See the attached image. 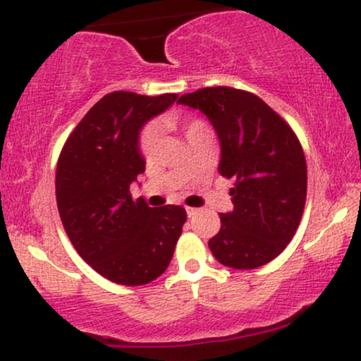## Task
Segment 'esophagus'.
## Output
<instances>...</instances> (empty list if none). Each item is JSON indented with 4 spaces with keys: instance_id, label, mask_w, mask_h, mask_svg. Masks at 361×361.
Instances as JSON below:
<instances>
[{
    "instance_id": "esophagus-1",
    "label": "esophagus",
    "mask_w": 361,
    "mask_h": 361,
    "mask_svg": "<svg viewBox=\"0 0 361 361\" xmlns=\"http://www.w3.org/2000/svg\"><path fill=\"white\" fill-rule=\"evenodd\" d=\"M198 212V209H192V207H186V214H188V217H193L195 214Z\"/></svg>"
}]
</instances>
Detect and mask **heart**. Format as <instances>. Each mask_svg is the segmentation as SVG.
Returning a JSON list of instances; mask_svg holds the SVG:
<instances>
[{
    "instance_id": "obj_1",
    "label": "heart",
    "mask_w": 361,
    "mask_h": 361,
    "mask_svg": "<svg viewBox=\"0 0 361 361\" xmlns=\"http://www.w3.org/2000/svg\"><path fill=\"white\" fill-rule=\"evenodd\" d=\"M161 123H163L164 127L181 126L186 139L192 137V135L197 134V132L205 130L207 128L204 123L200 122V120H188V122L180 123V120H178L175 115H168V117H164L163 120H161ZM157 142H159V135H157V132L154 130V128H147V130L144 132L142 139H140V151H142V154L146 156V159H152V157L156 156Z\"/></svg>"
}]
</instances>
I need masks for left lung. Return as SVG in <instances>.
I'll use <instances>...</instances> for the list:
<instances>
[{"mask_svg": "<svg viewBox=\"0 0 361 361\" xmlns=\"http://www.w3.org/2000/svg\"><path fill=\"white\" fill-rule=\"evenodd\" d=\"M178 103L209 118L221 142L219 173L235 180L234 209L221 214L210 251L235 270L270 263L292 241L304 214L307 164L299 139L247 91L215 86L186 93Z\"/></svg>", "mask_w": 361, "mask_h": 361, "instance_id": "left-lung-1", "label": "left lung"}]
</instances>
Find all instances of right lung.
<instances>
[{"instance_id":"1","label":"right lung","mask_w":361,"mask_h":361,"mask_svg":"<svg viewBox=\"0 0 361 361\" xmlns=\"http://www.w3.org/2000/svg\"><path fill=\"white\" fill-rule=\"evenodd\" d=\"M178 94L114 91L74 128L57 161L56 198L74 250L94 271L120 285H146L173 258L186 212L180 205L132 200L130 185L146 171L139 135Z\"/></svg>"}]
</instances>
